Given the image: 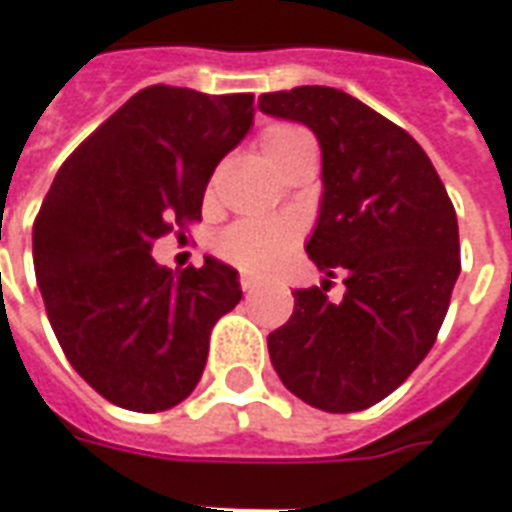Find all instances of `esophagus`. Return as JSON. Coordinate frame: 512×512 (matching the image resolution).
Listing matches in <instances>:
<instances>
[{"mask_svg": "<svg viewBox=\"0 0 512 512\" xmlns=\"http://www.w3.org/2000/svg\"><path fill=\"white\" fill-rule=\"evenodd\" d=\"M239 286H242V292H245V295H253V292L259 289V281H256V278H250V275H242V278H239Z\"/></svg>", "mask_w": 512, "mask_h": 512, "instance_id": "34e87169", "label": "esophagus"}]
</instances>
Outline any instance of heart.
<instances>
[{
  "label": "heart",
  "instance_id": "1",
  "mask_svg": "<svg viewBox=\"0 0 512 512\" xmlns=\"http://www.w3.org/2000/svg\"><path fill=\"white\" fill-rule=\"evenodd\" d=\"M262 154L270 165L281 162L295 151L314 148V140L300 126H270L259 140ZM297 239V226L292 220H242L231 226L220 239V253L228 262L237 264L245 273H267L284 259V253Z\"/></svg>",
  "mask_w": 512,
  "mask_h": 512
}]
</instances>
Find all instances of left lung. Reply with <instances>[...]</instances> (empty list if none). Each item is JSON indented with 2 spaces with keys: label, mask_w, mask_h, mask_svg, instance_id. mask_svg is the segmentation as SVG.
Segmentation results:
<instances>
[{
  "label": "left lung",
  "mask_w": 512,
  "mask_h": 512,
  "mask_svg": "<svg viewBox=\"0 0 512 512\" xmlns=\"http://www.w3.org/2000/svg\"><path fill=\"white\" fill-rule=\"evenodd\" d=\"M259 110L308 126L322 151V195L306 253L331 278L295 289V311L267 336L295 397L328 413L364 411L400 386L436 342L460 275L458 217L411 134L350 93L322 85L259 96Z\"/></svg>",
  "instance_id": "8db88e82"
}]
</instances>
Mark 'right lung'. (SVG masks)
I'll return each instance as SVG.
<instances>
[{
  "label": "right lung",
  "mask_w": 512,
  "mask_h": 512,
  "mask_svg": "<svg viewBox=\"0 0 512 512\" xmlns=\"http://www.w3.org/2000/svg\"><path fill=\"white\" fill-rule=\"evenodd\" d=\"M253 126V96L140 90L63 168L32 228V259L65 358L104 400L157 413L204 375L209 333L242 300L239 273L206 256L170 273L151 242L201 217L217 162Z\"/></svg>",
  "instance_id": "right-lung-1"
}]
</instances>
